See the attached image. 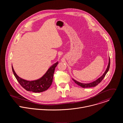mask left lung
Returning <instances> with one entry per match:
<instances>
[{"label": "left lung", "mask_w": 123, "mask_h": 123, "mask_svg": "<svg viewBox=\"0 0 123 123\" xmlns=\"http://www.w3.org/2000/svg\"><path fill=\"white\" fill-rule=\"evenodd\" d=\"M110 58L109 57V64L108 66V67L106 70V71L104 73V74H103L102 76H101L100 78H99L98 79H97L96 80H95V81L90 83H87V84H85V83H82L80 82H79L77 81H76L75 80L73 79V80L74 81V82L77 84L78 85H79V86L83 87V88H85V87H93V86H97L98 84H99L102 80L104 79V78L105 77V76H106L107 73H108V72L109 71V68H110Z\"/></svg>", "instance_id": "8db88e82"}]
</instances>
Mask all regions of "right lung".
Returning <instances> with one entry per match:
<instances>
[{"label": "right lung", "mask_w": 123, "mask_h": 123, "mask_svg": "<svg viewBox=\"0 0 123 123\" xmlns=\"http://www.w3.org/2000/svg\"><path fill=\"white\" fill-rule=\"evenodd\" d=\"M58 62L51 66L46 73L40 79L34 81H27L19 77L15 73L12 66L13 74L20 85L27 91L33 92H41L47 90L52 84L55 67Z\"/></svg>", "instance_id": "obj_1"}]
</instances>
